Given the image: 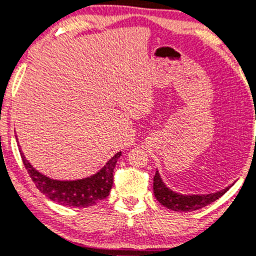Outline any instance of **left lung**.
<instances>
[{
	"label": "left lung",
	"instance_id": "8db88e82",
	"mask_svg": "<svg viewBox=\"0 0 256 256\" xmlns=\"http://www.w3.org/2000/svg\"><path fill=\"white\" fill-rule=\"evenodd\" d=\"M153 190L154 196L156 200L162 204L163 206L168 209H172L174 212H192L202 209L204 206H209L210 202H216L220 199L224 192L228 191V188H223V190L217 191L214 194H206V195H182L178 192H174L171 188H168L164 185V182L160 178L158 171L156 172V176L153 180Z\"/></svg>",
	"mask_w": 256,
	"mask_h": 256
}]
</instances>
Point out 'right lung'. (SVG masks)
<instances>
[{"mask_svg":"<svg viewBox=\"0 0 256 256\" xmlns=\"http://www.w3.org/2000/svg\"><path fill=\"white\" fill-rule=\"evenodd\" d=\"M20 154L30 178L48 199L58 202L61 206L88 208L110 195L114 185V170L116 167L117 160L121 156V152L114 154L100 172L86 178L75 181H58L50 178L33 168L24 154Z\"/></svg>","mask_w":256,"mask_h":256,"instance_id":"obj_1","label":"right lung"}]
</instances>
